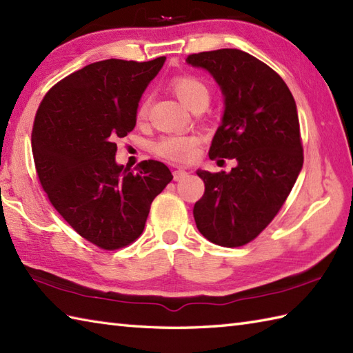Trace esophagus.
I'll list each match as a JSON object with an SVG mask.
<instances>
[{"instance_id": "34e87169", "label": "esophagus", "mask_w": 353, "mask_h": 353, "mask_svg": "<svg viewBox=\"0 0 353 353\" xmlns=\"http://www.w3.org/2000/svg\"><path fill=\"white\" fill-rule=\"evenodd\" d=\"M185 176H186V171L183 168L172 170V179H174V181H181V179H183Z\"/></svg>"}]
</instances>
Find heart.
Segmentation results:
<instances>
[{
  "instance_id": "1",
  "label": "heart",
  "mask_w": 353,
  "mask_h": 353,
  "mask_svg": "<svg viewBox=\"0 0 353 353\" xmlns=\"http://www.w3.org/2000/svg\"><path fill=\"white\" fill-rule=\"evenodd\" d=\"M171 86L174 89L176 95L179 97L186 108L192 109L196 106H208L211 92L203 80L196 76H179L171 81ZM150 100L144 99L137 109V119L144 121L148 115ZM154 153L159 154L165 159L176 161V162H190L197 156L199 152V138L192 134H165L161 139L154 142Z\"/></svg>"
}]
</instances>
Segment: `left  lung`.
Wrapping results in <instances>:
<instances>
[{
	"label": "left lung",
	"mask_w": 353,
	"mask_h": 353,
	"mask_svg": "<svg viewBox=\"0 0 353 353\" xmlns=\"http://www.w3.org/2000/svg\"><path fill=\"white\" fill-rule=\"evenodd\" d=\"M186 63L211 74L224 99L209 157L236 161L229 172L197 170L205 194L194 220L211 243L244 245L274 219L302 171L296 101L270 66L241 50L199 52Z\"/></svg>",
	"instance_id": "left-lung-1"
}]
</instances>
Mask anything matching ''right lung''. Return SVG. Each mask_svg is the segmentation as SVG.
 I'll return each mask as SVG.
<instances>
[{
    "label": "right lung",
    "mask_w": 353,
    "mask_h": 353,
    "mask_svg": "<svg viewBox=\"0 0 353 353\" xmlns=\"http://www.w3.org/2000/svg\"><path fill=\"white\" fill-rule=\"evenodd\" d=\"M167 57L118 59L85 66L52 86L34 118L32 152L51 205L104 250L129 245L172 174L159 161L137 172L117 163V139L137 125L139 100Z\"/></svg>",
    "instance_id": "add662e5"
}]
</instances>
